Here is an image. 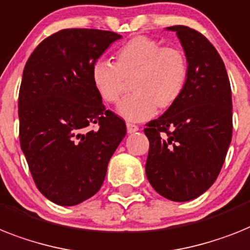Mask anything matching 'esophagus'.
Returning <instances> with one entry per match:
<instances>
[{
    "label": "esophagus",
    "instance_id": "34e87169",
    "mask_svg": "<svg viewBox=\"0 0 250 250\" xmlns=\"http://www.w3.org/2000/svg\"><path fill=\"white\" fill-rule=\"evenodd\" d=\"M126 130H127V133L131 134V133H135V131H138V130H139V127H138L135 124L127 123L126 124Z\"/></svg>",
    "mask_w": 250,
    "mask_h": 250
}]
</instances>
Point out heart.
I'll use <instances>...</instances> for the list:
<instances>
[{"label": "heart", "instance_id": "b5f03b06", "mask_svg": "<svg viewBox=\"0 0 250 250\" xmlns=\"http://www.w3.org/2000/svg\"><path fill=\"white\" fill-rule=\"evenodd\" d=\"M189 79V61L180 48L164 47L153 38L137 36L115 53V62L97 61L92 82L106 103H116L130 85L131 94L117 107L125 120L144 121L166 111L183 96Z\"/></svg>", "mask_w": 250, "mask_h": 250}]
</instances>
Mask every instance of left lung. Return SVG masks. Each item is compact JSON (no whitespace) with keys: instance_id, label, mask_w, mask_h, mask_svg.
Wrapping results in <instances>:
<instances>
[{"instance_id":"left-lung-1","label":"left lung","mask_w":250,"mask_h":250,"mask_svg":"<svg viewBox=\"0 0 250 250\" xmlns=\"http://www.w3.org/2000/svg\"><path fill=\"white\" fill-rule=\"evenodd\" d=\"M176 32L189 61L180 100L147 124L146 174L153 189L174 202H188L217 179L232 137L231 86L221 56L203 34L184 25Z\"/></svg>"}]
</instances>
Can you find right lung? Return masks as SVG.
I'll use <instances>...</instances> for the list:
<instances>
[{
    "label": "right lung",
    "mask_w": 250,
    "mask_h": 250,
    "mask_svg": "<svg viewBox=\"0 0 250 250\" xmlns=\"http://www.w3.org/2000/svg\"><path fill=\"white\" fill-rule=\"evenodd\" d=\"M120 38L108 30L62 29L39 43L24 67L20 147L38 190L60 206L79 204L100 190L126 134L92 82L93 65Z\"/></svg>",
    "instance_id": "right-lung-1"
}]
</instances>
